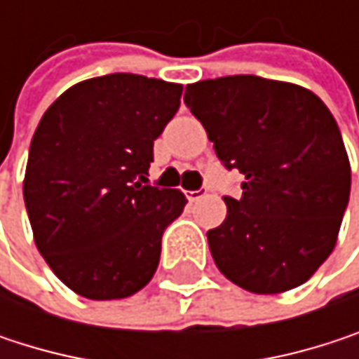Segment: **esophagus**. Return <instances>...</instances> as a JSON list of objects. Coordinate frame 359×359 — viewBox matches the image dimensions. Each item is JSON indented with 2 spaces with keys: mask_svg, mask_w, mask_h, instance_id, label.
Wrapping results in <instances>:
<instances>
[{
  "mask_svg": "<svg viewBox=\"0 0 359 359\" xmlns=\"http://www.w3.org/2000/svg\"><path fill=\"white\" fill-rule=\"evenodd\" d=\"M205 193H208V189H199V191H187L184 195H187L189 201H197V199L205 197Z\"/></svg>",
  "mask_w": 359,
  "mask_h": 359,
  "instance_id": "obj_1",
  "label": "esophagus"
}]
</instances>
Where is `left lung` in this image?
Here are the masks:
<instances>
[{"instance_id": "left-lung-1", "label": "left lung", "mask_w": 359, "mask_h": 359, "mask_svg": "<svg viewBox=\"0 0 359 359\" xmlns=\"http://www.w3.org/2000/svg\"><path fill=\"white\" fill-rule=\"evenodd\" d=\"M184 104L220 162L245 177L208 231L218 270L257 295L304 285L337 245L351 189L330 109L306 87L253 74L191 83Z\"/></svg>"}]
</instances>
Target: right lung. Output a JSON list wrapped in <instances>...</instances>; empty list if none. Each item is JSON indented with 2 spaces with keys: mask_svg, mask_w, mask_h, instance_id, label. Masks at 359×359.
<instances>
[{
  "mask_svg": "<svg viewBox=\"0 0 359 359\" xmlns=\"http://www.w3.org/2000/svg\"><path fill=\"white\" fill-rule=\"evenodd\" d=\"M182 85L116 72L66 89L36 126L22 182L39 253L87 299H124L156 274L187 199L147 184Z\"/></svg>",
  "mask_w": 359,
  "mask_h": 359,
  "instance_id": "obj_1",
  "label": "right lung"
}]
</instances>
